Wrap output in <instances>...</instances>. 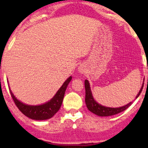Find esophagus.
<instances>
[{
	"label": "esophagus",
	"mask_w": 148,
	"mask_h": 148,
	"mask_svg": "<svg viewBox=\"0 0 148 148\" xmlns=\"http://www.w3.org/2000/svg\"><path fill=\"white\" fill-rule=\"evenodd\" d=\"M78 70H79V73H81V74H84V73H85V68H84V66L82 65L79 66Z\"/></svg>",
	"instance_id": "obj_1"
}]
</instances>
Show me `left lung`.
I'll return each instance as SVG.
<instances>
[{"mask_svg":"<svg viewBox=\"0 0 148 148\" xmlns=\"http://www.w3.org/2000/svg\"><path fill=\"white\" fill-rule=\"evenodd\" d=\"M143 85H144V83L143 84L140 92H138V95L136 96V99L138 97L140 93H141L142 90H143ZM84 86L85 91H86L85 92V93H86L85 94V103H86V107H87V109L89 111L92 112L94 114H97V115L99 116V117H107V116H112L118 114V113L121 112H123L124 110L127 109L132 103V102H130L128 103V104H127L126 105L122 106V107H116V108L105 107V106H103L102 104H99V103L97 102L95 100L93 96H92L90 85H89V82L88 80L86 79L84 81Z\"/></svg>","mask_w":148,"mask_h":148,"instance_id":"8db88e82","label":"left lung"}]
</instances>
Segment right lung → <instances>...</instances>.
I'll return each mask as SVG.
<instances>
[{"mask_svg": "<svg viewBox=\"0 0 148 148\" xmlns=\"http://www.w3.org/2000/svg\"><path fill=\"white\" fill-rule=\"evenodd\" d=\"M72 77H69L66 80L60 89L57 91L56 95L52 99H51V100L40 105H29V104H24L19 101L13 95L10 89V92L16 105L26 117L35 120H45L51 118L59 110L63 102L65 91Z\"/></svg>", "mask_w": 148, "mask_h": 148, "instance_id": "right-lung-1", "label": "right lung"}]
</instances>
